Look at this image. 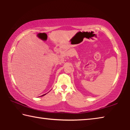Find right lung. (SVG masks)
I'll list each match as a JSON object with an SVG mask.
<instances>
[{
    "mask_svg": "<svg viewBox=\"0 0 130 130\" xmlns=\"http://www.w3.org/2000/svg\"><path fill=\"white\" fill-rule=\"evenodd\" d=\"M45 94H43V95H45ZM43 95H42V96H43Z\"/></svg>",
    "mask_w": 130,
    "mask_h": 130,
    "instance_id": "obj_1",
    "label": "right lung"
}]
</instances>
